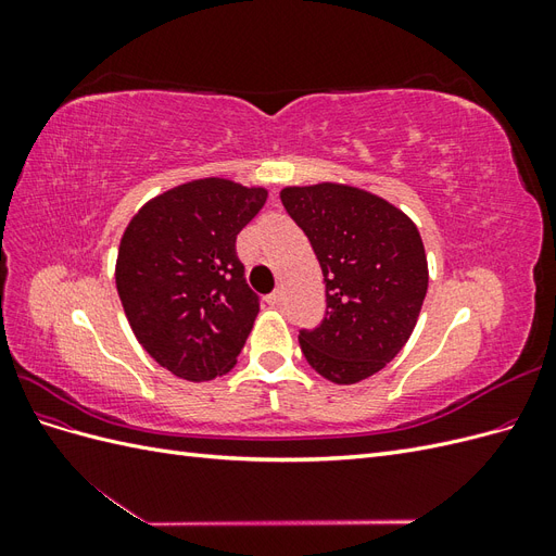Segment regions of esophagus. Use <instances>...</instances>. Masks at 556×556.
<instances>
[{"label":"esophagus","mask_w":556,"mask_h":556,"mask_svg":"<svg viewBox=\"0 0 556 556\" xmlns=\"http://www.w3.org/2000/svg\"><path fill=\"white\" fill-rule=\"evenodd\" d=\"M282 299H285V292H282V290H276V292H271V294L266 296V304H268V306H280Z\"/></svg>","instance_id":"1"}]
</instances>
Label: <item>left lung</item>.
I'll return each instance as SVG.
<instances>
[{
	"instance_id": "left-lung-1",
	"label": "left lung",
	"mask_w": 556,
	"mask_h": 556,
	"mask_svg": "<svg viewBox=\"0 0 556 556\" xmlns=\"http://www.w3.org/2000/svg\"><path fill=\"white\" fill-rule=\"evenodd\" d=\"M280 201L325 276L323 323L299 331L306 362L339 384L378 374L410 339L427 296L417 227L384 199L348 185L285 188Z\"/></svg>"
}]
</instances>
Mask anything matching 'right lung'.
Segmentation results:
<instances>
[{"label": "right lung", "instance_id": "1", "mask_svg": "<svg viewBox=\"0 0 556 556\" xmlns=\"http://www.w3.org/2000/svg\"><path fill=\"white\" fill-rule=\"evenodd\" d=\"M264 201L262 188L194 180L155 197L125 229L117 294L143 350L174 376L213 380L237 364L260 313L237 237Z\"/></svg>", "mask_w": 556, "mask_h": 556}]
</instances>
